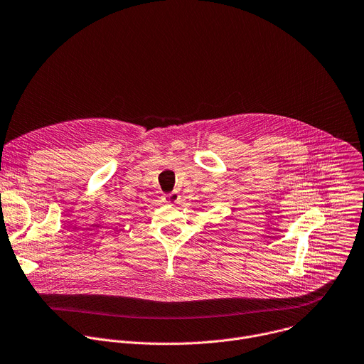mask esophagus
I'll return each instance as SVG.
<instances>
[{
  "mask_svg": "<svg viewBox=\"0 0 364 364\" xmlns=\"http://www.w3.org/2000/svg\"><path fill=\"white\" fill-rule=\"evenodd\" d=\"M180 194L177 193V191H173V193H170V194H166L164 196V201L167 203V204H178L180 203Z\"/></svg>",
  "mask_w": 364,
  "mask_h": 364,
  "instance_id": "34e87169",
  "label": "esophagus"
}]
</instances>
